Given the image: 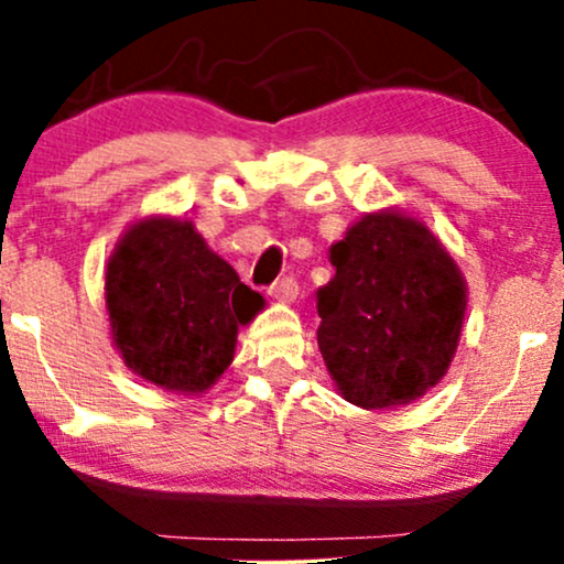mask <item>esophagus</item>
Listing matches in <instances>:
<instances>
[{"instance_id":"34e87169","label":"esophagus","mask_w":564,"mask_h":564,"mask_svg":"<svg viewBox=\"0 0 564 564\" xmlns=\"http://www.w3.org/2000/svg\"><path fill=\"white\" fill-rule=\"evenodd\" d=\"M296 294H300V283H296L294 275H283L281 281H275L273 286H270V296H273V300L294 302Z\"/></svg>"}]
</instances>
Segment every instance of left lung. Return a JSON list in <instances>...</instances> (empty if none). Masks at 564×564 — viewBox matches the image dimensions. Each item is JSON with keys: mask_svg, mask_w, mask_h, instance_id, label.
Returning <instances> with one entry per match:
<instances>
[{"mask_svg": "<svg viewBox=\"0 0 564 564\" xmlns=\"http://www.w3.org/2000/svg\"><path fill=\"white\" fill-rule=\"evenodd\" d=\"M336 275L318 289V347L339 392L360 408L403 405L448 371L467 286L413 217L366 215L332 246Z\"/></svg>", "mask_w": 564, "mask_h": 564, "instance_id": "obj_1", "label": "left lung"}]
</instances>
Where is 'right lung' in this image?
Instances as JSON below:
<instances>
[{"mask_svg": "<svg viewBox=\"0 0 564 564\" xmlns=\"http://www.w3.org/2000/svg\"><path fill=\"white\" fill-rule=\"evenodd\" d=\"M106 304L121 358L174 392H204L230 366L238 326L264 300L187 219H145L116 246Z\"/></svg>", "mask_w": 564, "mask_h": 564, "instance_id": "add662e5", "label": "right lung"}]
</instances>
